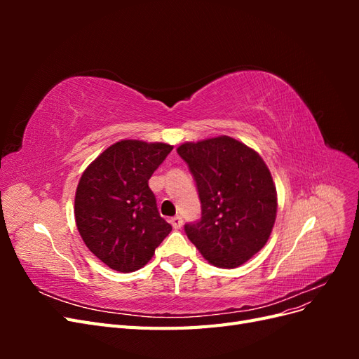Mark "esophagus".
Masks as SVG:
<instances>
[{
    "mask_svg": "<svg viewBox=\"0 0 359 359\" xmlns=\"http://www.w3.org/2000/svg\"><path fill=\"white\" fill-rule=\"evenodd\" d=\"M170 224L173 226V229H180V227L182 226V219H181V215L172 217V219H170Z\"/></svg>",
    "mask_w": 359,
    "mask_h": 359,
    "instance_id": "esophagus-1",
    "label": "esophagus"
}]
</instances>
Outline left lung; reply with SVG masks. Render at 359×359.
Returning a JSON list of instances; mask_svg holds the SVG:
<instances>
[{
    "mask_svg": "<svg viewBox=\"0 0 359 359\" xmlns=\"http://www.w3.org/2000/svg\"><path fill=\"white\" fill-rule=\"evenodd\" d=\"M196 181L202 217L184 226L214 266L236 268L262 248L277 217V190L265 161L231 136L178 147Z\"/></svg>",
    "mask_w": 359,
    "mask_h": 359,
    "instance_id": "left-lung-1",
    "label": "left lung"
}]
</instances>
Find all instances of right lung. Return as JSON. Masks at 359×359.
Here are the masks:
<instances>
[{
    "mask_svg": "<svg viewBox=\"0 0 359 359\" xmlns=\"http://www.w3.org/2000/svg\"><path fill=\"white\" fill-rule=\"evenodd\" d=\"M172 145L119 140L106 148L79 180L74 219L85 245L119 273L148 264L172 226L161 219L148 180Z\"/></svg>",
    "mask_w": 359,
    "mask_h": 359,
    "instance_id": "obj_1",
    "label": "right lung"
}]
</instances>
